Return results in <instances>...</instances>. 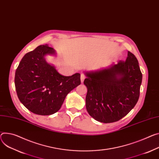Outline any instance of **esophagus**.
<instances>
[{"mask_svg":"<svg viewBox=\"0 0 159 159\" xmlns=\"http://www.w3.org/2000/svg\"><path fill=\"white\" fill-rule=\"evenodd\" d=\"M84 79H85V75H83V74H81V75H80V81H81V83H83Z\"/></svg>","mask_w":159,"mask_h":159,"instance_id":"1","label":"esophagus"}]
</instances>
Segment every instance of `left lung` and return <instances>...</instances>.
Instances as JSON below:
<instances>
[{"mask_svg": "<svg viewBox=\"0 0 159 159\" xmlns=\"http://www.w3.org/2000/svg\"><path fill=\"white\" fill-rule=\"evenodd\" d=\"M88 88L85 106L96 120L117 122L136 105L139 96L142 74L136 56L128 51L125 61L84 71Z\"/></svg>", "mask_w": 159, "mask_h": 159, "instance_id": "1", "label": "left lung"}]
</instances>
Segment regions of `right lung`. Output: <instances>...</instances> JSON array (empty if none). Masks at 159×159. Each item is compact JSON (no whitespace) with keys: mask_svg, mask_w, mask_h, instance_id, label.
Returning a JSON list of instances; mask_svg holds the SVG:
<instances>
[{"mask_svg":"<svg viewBox=\"0 0 159 159\" xmlns=\"http://www.w3.org/2000/svg\"><path fill=\"white\" fill-rule=\"evenodd\" d=\"M56 54L48 45H40L23 56L16 70L14 84L18 97L34 113H55L60 109L66 95L80 84V74L61 75L46 61V56Z\"/></svg>","mask_w":159,"mask_h":159,"instance_id":"1","label":"right lung"}]
</instances>
